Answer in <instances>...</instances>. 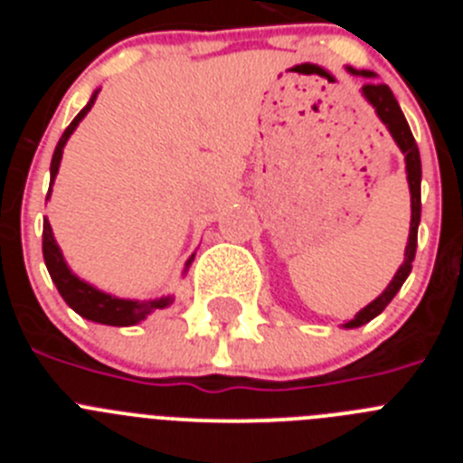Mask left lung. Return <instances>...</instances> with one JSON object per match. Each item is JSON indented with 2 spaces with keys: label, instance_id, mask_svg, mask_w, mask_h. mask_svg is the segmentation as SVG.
I'll list each match as a JSON object with an SVG mask.
<instances>
[{
  "label": "left lung",
  "instance_id": "1",
  "mask_svg": "<svg viewBox=\"0 0 463 463\" xmlns=\"http://www.w3.org/2000/svg\"><path fill=\"white\" fill-rule=\"evenodd\" d=\"M347 71L353 76H364V79H375L373 71H357V69L347 67ZM362 97L369 101L375 109V116L383 120V125L387 127V132L392 134L394 143L399 146V150L403 153V159H406V174H408V187H411V232H408V245H406V255H403V264L399 267V271L394 273V278L390 280V285L384 288V292L380 297H375L369 306H364L353 320H347L345 329H357V326L366 325L373 317H378L392 298L396 297V292L401 289V285L406 282V278L411 276L412 260H415L417 250V227H420V215H422V192H420V185H422V162H420V150H417V143L412 138L411 127H408L406 116L401 110L399 101L394 99V94L387 85L383 83H366L362 88Z\"/></svg>",
  "mask_w": 463,
  "mask_h": 463
}]
</instances>
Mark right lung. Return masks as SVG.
I'll list each match as a JSON object with an SVG mask.
<instances>
[{
    "label": "right lung",
    "mask_w": 463,
    "mask_h": 463,
    "mask_svg": "<svg viewBox=\"0 0 463 463\" xmlns=\"http://www.w3.org/2000/svg\"><path fill=\"white\" fill-rule=\"evenodd\" d=\"M97 94H99V90H94L90 101L83 106V110H80L79 116L73 118L71 125L64 129L62 138L57 141L55 153H52V162H51V187H48L46 202L51 199L52 183H55V175L57 171H60L64 146H67L69 137L76 132L79 122L90 113V109H92L94 101H97ZM192 260H194V255L185 261L183 276H185L187 269H190ZM43 261H46V269L48 273H51L52 282H55L57 292L62 294V298L67 301L69 308H73L80 317H85V320L90 322H99V325H109V326H132V325H138L141 320H146V317H148L150 313H155V310H162L166 308V306L174 304V297H171V294L159 298H143V301H138V298L113 297V294L101 292V289H97L94 285L85 282L83 278H79L71 269H69L67 260H64L62 250H60L55 236H52V227L51 222H48V218L43 220Z\"/></svg>",
    "instance_id": "1"
}]
</instances>
